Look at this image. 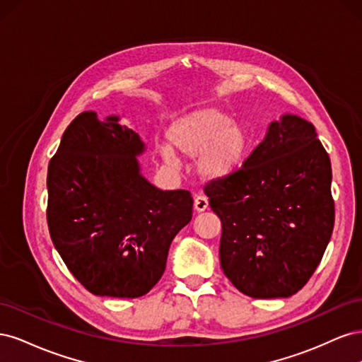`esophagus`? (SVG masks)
<instances>
[{
    "label": "esophagus",
    "mask_w": 362,
    "mask_h": 362,
    "mask_svg": "<svg viewBox=\"0 0 362 362\" xmlns=\"http://www.w3.org/2000/svg\"><path fill=\"white\" fill-rule=\"evenodd\" d=\"M208 208V199L202 194H196L194 196V210L196 211H205Z\"/></svg>",
    "instance_id": "34e87169"
}]
</instances>
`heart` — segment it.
<instances>
[{"label": "heart", "mask_w": 362, "mask_h": 362, "mask_svg": "<svg viewBox=\"0 0 362 362\" xmlns=\"http://www.w3.org/2000/svg\"><path fill=\"white\" fill-rule=\"evenodd\" d=\"M161 158L175 164L172 148L194 158L196 173L205 181H225L243 166L249 151L247 131L218 107H204L175 119L166 133Z\"/></svg>", "instance_id": "obj_1"}]
</instances>
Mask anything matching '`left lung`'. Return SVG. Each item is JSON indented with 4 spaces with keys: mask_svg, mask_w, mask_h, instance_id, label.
Returning <instances> with one entry per match:
<instances>
[{
    "mask_svg": "<svg viewBox=\"0 0 362 362\" xmlns=\"http://www.w3.org/2000/svg\"><path fill=\"white\" fill-rule=\"evenodd\" d=\"M331 160L308 120L286 113L225 181L205 185L221 217V266L255 299L290 298L319 266L334 229Z\"/></svg>",
    "mask_w": 362,
    "mask_h": 362,
    "instance_id": "obj_1",
    "label": "left lung"
}]
</instances>
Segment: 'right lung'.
Wrapping results in <instances>:
<instances>
[{
  "instance_id": "obj_1",
  "label": "right lung",
  "mask_w": 362,
  "mask_h": 362,
  "mask_svg": "<svg viewBox=\"0 0 362 362\" xmlns=\"http://www.w3.org/2000/svg\"><path fill=\"white\" fill-rule=\"evenodd\" d=\"M145 141L120 117L83 112L49 161L48 228L54 247L96 296L140 298L163 276L172 240L192 221L187 190L149 182Z\"/></svg>"
}]
</instances>
